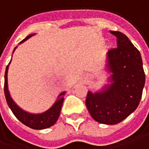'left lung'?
Segmentation results:
<instances>
[{
    "label": "left lung",
    "instance_id": "1",
    "mask_svg": "<svg viewBox=\"0 0 149 149\" xmlns=\"http://www.w3.org/2000/svg\"><path fill=\"white\" fill-rule=\"evenodd\" d=\"M117 36V47L107 53L110 84L101 91H88L86 104L96 121L115 125L137 109L145 83L141 54L125 34L111 31Z\"/></svg>",
    "mask_w": 149,
    "mask_h": 149
}]
</instances>
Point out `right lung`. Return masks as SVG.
<instances>
[{"mask_svg": "<svg viewBox=\"0 0 149 149\" xmlns=\"http://www.w3.org/2000/svg\"><path fill=\"white\" fill-rule=\"evenodd\" d=\"M35 34H31L28 35L25 39L22 40L19 44L24 42L25 40L29 39L30 37L34 36ZM15 47L13 53L15 52ZM11 62V60H10ZM9 63V64L10 63ZM8 69H9V65H7L6 68V73H5V85H4V91H5V95H6V100L10 109H11L12 113H14L17 119L20 121L23 124L27 125L28 127L34 129V130H42V129H46L49 128L57 121L58 118L59 117L60 111H61L62 105L63 102V95H65L66 92H62L61 94L58 97V100L55 101V103L49 108L47 111H45L42 113H38V114H34V113H30L24 111L21 108H19L15 102L12 100L10 91L8 90V79H7V73H8Z\"/></svg>", "mask_w": 149, "mask_h": 149, "instance_id": "right-lung-1", "label": "right lung"}]
</instances>
